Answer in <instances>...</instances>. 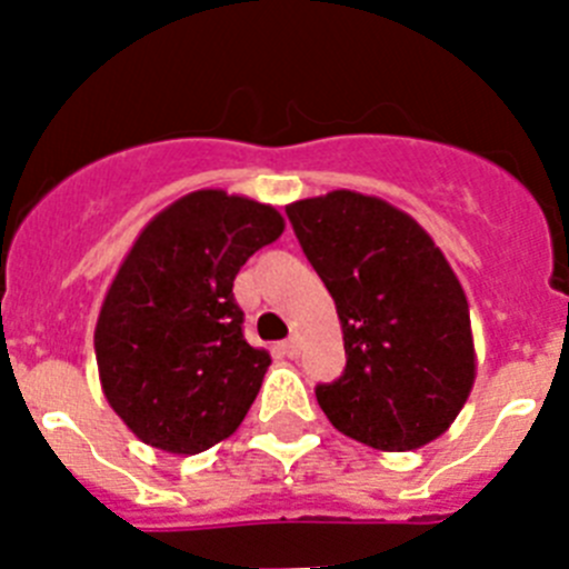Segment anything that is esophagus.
<instances>
[{"mask_svg": "<svg viewBox=\"0 0 569 569\" xmlns=\"http://www.w3.org/2000/svg\"><path fill=\"white\" fill-rule=\"evenodd\" d=\"M279 350H281V356H288V359H296V356H299V341H296V339L281 341Z\"/></svg>", "mask_w": 569, "mask_h": 569, "instance_id": "1", "label": "esophagus"}]
</instances>
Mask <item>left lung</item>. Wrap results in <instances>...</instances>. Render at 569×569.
Returning a JSON list of instances; mask_svg holds the SVG:
<instances>
[{
  "label": "left lung",
  "mask_w": 569,
  "mask_h": 569,
  "mask_svg": "<svg viewBox=\"0 0 569 569\" xmlns=\"http://www.w3.org/2000/svg\"><path fill=\"white\" fill-rule=\"evenodd\" d=\"M288 219L345 333V373L316 385L330 425L390 453L439 439L476 379L470 308L445 253L405 210L353 190L288 204Z\"/></svg>",
  "instance_id": "8db88e82"
}]
</instances>
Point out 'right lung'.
I'll return each instance as SVG.
<instances>
[{"mask_svg": "<svg viewBox=\"0 0 569 569\" xmlns=\"http://www.w3.org/2000/svg\"><path fill=\"white\" fill-rule=\"evenodd\" d=\"M281 230L270 204L196 190L133 241L93 345L104 399L144 445L202 453L248 416L270 356L244 341L233 279Z\"/></svg>", "mask_w": 569, "mask_h": 569, "instance_id": "right-lung-1", "label": "right lung"}]
</instances>
